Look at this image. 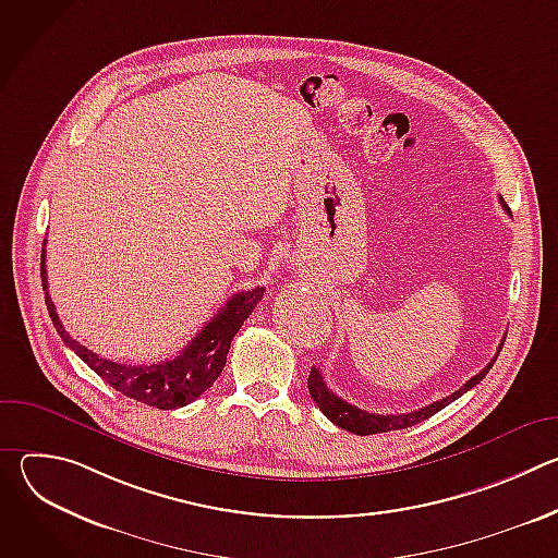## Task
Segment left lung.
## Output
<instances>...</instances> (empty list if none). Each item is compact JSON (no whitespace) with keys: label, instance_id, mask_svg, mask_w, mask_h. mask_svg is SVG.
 Here are the masks:
<instances>
[{"label":"left lung","instance_id":"8db88e82","mask_svg":"<svg viewBox=\"0 0 558 558\" xmlns=\"http://www.w3.org/2000/svg\"><path fill=\"white\" fill-rule=\"evenodd\" d=\"M501 203H504V198H501ZM504 209L510 214V209L506 207V203H504ZM501 349H504V340H501V344H499V351H501ZM499 351H497V355L493 357V362H490L484 371H480L474 377H470L459 390H454L452 395L444 397V400L433 402V404H428V407H424V409H420V411H413V413H402V415H377V413L362 411V409L349 404L347 400H342V397H338V395L327 386V381H325L320 368H311V375H308V392H311V397H313V402L317 404V409H320L336 426H340V428H344V430H349V433H355V435H375V433H388V430H402V428L415 426V424H420V422L433 417L435 413H439L441 409H446L450 402L459 400V397H461L463 392H468L472 386L480 384V381L486 377V373L493 368L495 360L499 357Z\"/></svg>","mask_w":558,"mask_h":558}]
</instances>
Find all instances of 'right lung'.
Here are the masks:
<instances>
[{
    "mask_svg": "<svg viewBox=\"0 0 558 558\" xmlns=\"http://www.w3.org/2000/svg\"><path fill=\"white\" fill-rule=\"evenodd\" d=\"M41 287L46 291V306L50 313V320L61 340L114 390L130 397V400L163 411L187 407L218 379V375L225 368L233 336L243 327V323L265 295L263 287L233 293L231 300H227V304L211 317V320H207V325L201 327L196 338L172 360L158 364H119L88 351L84 344L72 340L70 333L63 329L54 304L48 295L46 241L41 250Z\"/></svg>",
    "mask_w": 558,
    "mask_h": 558,
    "instance_id": "right-lung-1",
    "label": "right lung"
}]
</instances>
